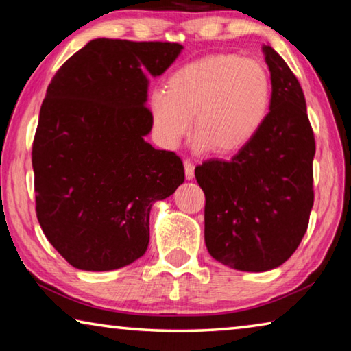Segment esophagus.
<instances>
[{
	"label": "esophagus",
	"instance_id": "esophagus-1",
	"mask_svg": "<svg viewBox=\"0 0 351 351\" xmlns=\"http://www.w3.org/2000/svg\"><path fill=\"white\" fill-rule=\"evenodd\" d=\"M184 171H186V180H193L195 176V165L192 161H184Z\"/></svg>",
	"mask_w": 351,
	"mask_h": 351
}]
</instances>
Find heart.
<instances>
[{
  "label": "heart",
  "mask_w": 351,
  "mask_h": 351,
  "mask_svg": "<svg viewBox=\"0 0 351 351\" xmlns=\"http://www.w3.org/2000/svg\"><path fill=\"white\" fill-rule=\"evenodd\" d=\"M271 79L263 64L234 54L207 56L176 69L169 88L150 94L148 108L161 144L175 148L192 127L199 150L234 153L263 125Z\"/></svg>",
  "instance_id": "1"
}]
</instances>
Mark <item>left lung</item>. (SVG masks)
I'll use <instances>...</instances> for the list:
<instances>
[{
    "label": "left lung",
    "instance_id": "left-lung-1",
    "mask_svg": "<svg viewBox=\"0 0 351 351\" xmlns=\"http://www.w3.org/2000/svg\"><path fill=\"white\" fill-rule=\"evenodd\" d=\"M271 105L257 134L230 159L195 169L206 195L204 240L219 263L263 272L285 263L306 232L314 203L313 128L299 80L269 45Z\"/></svg>",
    "mask_w": 351,
    "mask_h": 351
}]
</instances>
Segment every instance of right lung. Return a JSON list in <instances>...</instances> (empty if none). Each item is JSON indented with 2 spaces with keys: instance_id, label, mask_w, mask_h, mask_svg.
<instances>
[{
  "instance_id": "add662e5",
  "label": "right lung",
  "mask_w": 351,
  "mask_h": 351,
  "mask_svg": "<svg viewBox=\"0 0 351 351\" xmlns=\"http://www.w3.org/2000/svg\"><path fill=\"white\" fill-rule=\"evenodd\" d=\"M182 46L96 38L49 83L32 145L37 218L46 239L83 271L123 268L145 254L150 210L184 182L173 152L145 136L148 80Z\"/></svg>"
}]
</instances>
